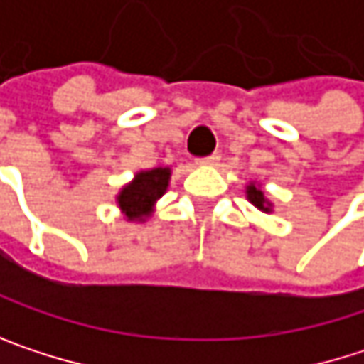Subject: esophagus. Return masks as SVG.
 I'll list each match as a JSON object with an SVG mask.
<instances>
[{
	"label": "esophagus",
	"mask_w": 364,
	"mask_h": 364,
	"mask_svg": "<svg viewBox=\"0 0 364 364\" xmlns=\"http://www.w3.org/2000/svg\"><path fill=\"white\" fill-rule=\"evenodd\" d=\"M219 160H221V156L219 154H213V156H206V158H198L196 164H200V166H215Z\"/></svg>",
	"instance_id": "esophagus-1"
}]
</instances>
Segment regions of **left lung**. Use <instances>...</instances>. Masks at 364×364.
<instances>
[{
    "label": "left lung",
    "instance_id": "1",
    "mask_svg": "<svg viewBox=\"0 0 364 364\" xmlns=\"http://www.w3.org/2000/svg\"><path fill=\"white\" fill-rule=\"evenodd\" d=\"M245 193H247V200L253 204L257 210H261V213H274V202L267 198V193L263 191V187H261V183L257 181H249L247 183V187H245Z\"/></svg>",
    "mask_w": 364,
    "mask_h": 364
}]
</instances>
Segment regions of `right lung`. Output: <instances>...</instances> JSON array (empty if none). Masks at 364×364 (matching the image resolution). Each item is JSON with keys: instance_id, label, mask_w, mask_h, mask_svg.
Instances as JSON below:
<instances>
[{"instance_id": "add662e5", "label": "right lung", "mask_w": 364, "mask_h": 364, "mask_svg": "<svg viewBox=\"0 0 364 364\" xmlns=\"http://www.w3.org/2000/svg\"><path fill=\"white\" fill-rule=\"evenodd\" d=\"M171 166H154L147 171L134 173L132 181L119 187L115 204L128 223H145L154 213L158 200L166 193L171 183Z\"/></svg>"}]
</instances>
